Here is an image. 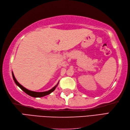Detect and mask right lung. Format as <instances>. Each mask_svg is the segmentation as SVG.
<instances>
[{
  "label": "right lung",
  "instance_id": "obj_1",
  "mask_svg": "<svg viewBox=\"0 0 130 130\" xmlns=\"http://www.w3.org/2000/svg\"><path fill=\"white\" fill-rule=\"evenodd\" d=\"M12 76H13V78L14 79V81L15 83V84L18 85V86L21 88V89L23 91H24V92L26 93H27V94L33 96V97H42V96H45L49 94H50L51 93H52L53 91H54V90L55 89V88H56V86L57 85V84L56 85V86L54 87L53 88H52L51 89L49 90L48 91H46V92H34V91H31V90H29L28 89H27L26 88H25L24 87H23L22 85H21L19 83L17 80L15 78V76L14 75V74L12 72ZM59 84V83H58Z\"/></svg>",
  "mask_w": 130,
  "mask_h": 130
}]
</instances>
